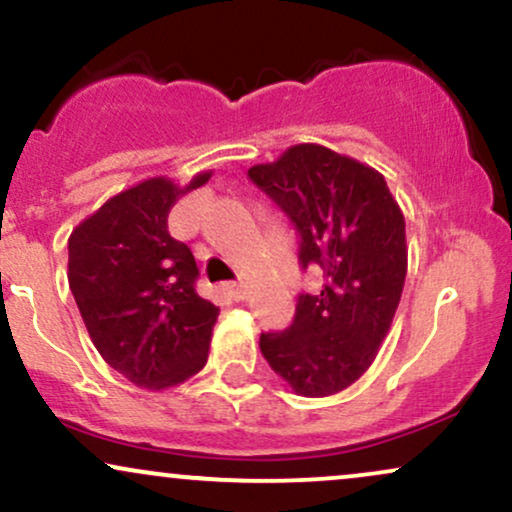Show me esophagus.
Returning <instances> with one entry per match:
<instances>
[{
  "label": "esophagus",
  "mask_w": 512,
  "mask_h": 512,
  "mask_svg": "<svg viewBox=\"0 0 512 512\" xmlns=\"http://www.w3.org/2000/svg\"><path fill=\"white\" fill-rule=\"evenodd\" d=\"M224 291L229 293L233 300H243V298H245V286H243V283H238V281H231V283H226V286H224Z\"/></svg>",
  "instance_id": "1"
}]
</instances>
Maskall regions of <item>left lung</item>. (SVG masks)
Masks as SVG:
<instances>
[{
	"label": "left lung",
	"instance_id": "1",
	"mask_svg": "<svg viewBox=\"0 0 512 512\" xmlns=\"http://www.w3.org/2000/svg\"><path fill=\"white\" fill-rule=\"evenodd\" d=\"M248 176L291 217L303 269L317 264L326 279L319 295H300L286 331L260 336V350L298 396H334L367 372L391 329L408 274L405 217L377 169L317 143Z\"/></svg>",
	"mask_w": 512,
	"mask_h": 512
}]
</instances>
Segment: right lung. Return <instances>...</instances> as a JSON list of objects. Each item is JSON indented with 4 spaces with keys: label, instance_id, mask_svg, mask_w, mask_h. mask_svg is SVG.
Listing matches in <instances>:
<instances>
[{
    "label": "right lung",
    "instance_id": "obj_1",
    "mask_svg": "<svg viewBox=\"0 0 512 512\" xmlns=\"http://www.w3.org/2000/svg\"><path fill=\"white\" fill-rule=\"evenodd\" d=\"M152 176L109 197L69 236V286L109 367L147 391L183 384L205 367L219 307L195 293L197 264L169 236L171 207L205 186Z\"/></svg>",
    "mask_w": 512,
    "mask_h": 512
}]
</instances>
